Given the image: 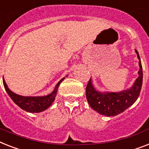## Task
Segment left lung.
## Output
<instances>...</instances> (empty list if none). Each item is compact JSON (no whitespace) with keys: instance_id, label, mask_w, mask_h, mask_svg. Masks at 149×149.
I'll return each mask as SVG.
<instances>
[{"instance_id":"left-lung-1","label":"left lung","mask_w":149,"mask_h":149,"mask_svg":"<svg viewBox=\"0 0 149 149\" xmlns=\"http://www.w3.org/2000/svg\"><path fill=\"white\" fill-rule=\"evenodd\" d=\"M139 59V77L130 88L120 92H100L95 89L90 78L86 89V96L91 108L106 116H115L120 114L137 100L142 85V66L139 54L135 49Z\"/></svg>"}]
</instances>
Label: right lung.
<instances>
[{
    "label": "right lung",
    "instance_id": "obj_1",
    "mask_svg": "<svg viewBox=\"0 0 149 149\" xmlns=\"http://www.w3.org/2000/svg\"><path fill=\"white\" fill-rule=\"evenodd\" d=\"M65 77L61 79L57 84L56 85L54 91L51 93L47 95H42V96H24V95H18L14 93L10 89L8 88L7 83L3 77V83L6 92L8 93L9 96L11 98V100L14 101L16 105H17L20 108L23 110H25L28 112H43L47 109H48L51 106L52 103L55 100L56 95L57 94L58 87L60 84L62 83Z\"/></svg>",
    "mask_w": 149,
    "mask_h": 149
}]
</instances>
